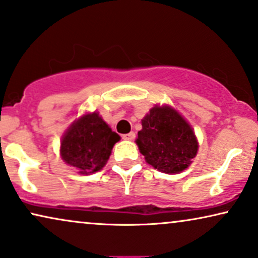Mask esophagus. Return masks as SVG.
Here are the masks:
<instances>
[{
	"label": "esophagus",
	"mask_w": 258,
	"mask_h": 258,
	"mask_svg": "<svg viewBox=\"0 0 258 258\" xmlns=\"http://www.w3.org/2000/svg\"><path fill=\"white\" fill-rule=\"evenodd\" d=\"M135 138H136L135 132H130V133H126V135H122L123 140H133Z\"/></svg>",
	"instance_id": "obj_1"
}]
</instances>
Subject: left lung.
Returning <instances> with one entry per match:
<instances>
[{
    "label": "left lung",
    "instance_id": "obj_1",
    "mask_svg": "<svg viewBox=\"0 0 258 258\" xmlns=\"http://www.w3.org/2000/svg\"><path fill=\"white\" fill-rule=\"evenodd\" d=\"M136 143L154 169L165 173L184 171L197 154L198 143L191 126L176 109L154 106L142 120Z\"/></svg>",
    "mask_w": 258,
    "mask_h": 258
}]
</instances>
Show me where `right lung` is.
Instances as JSON below:
<instances>
[{"label":"right lung","instance_id":"add662e5","mask_svg":"<svg viewBox=\"0 0 258 258\" xmlns=\"http://www.w3.org/2000/svg\"><path fill=\"white\" fill-rule=\"evenodd\" d=\"M119 140L118 133L112 131L99 113H91L81 116L64 133L61 157L79 173H94L105 166Z\"/></svg>","mask_w":258,"mask_h":258}]
</instances>
